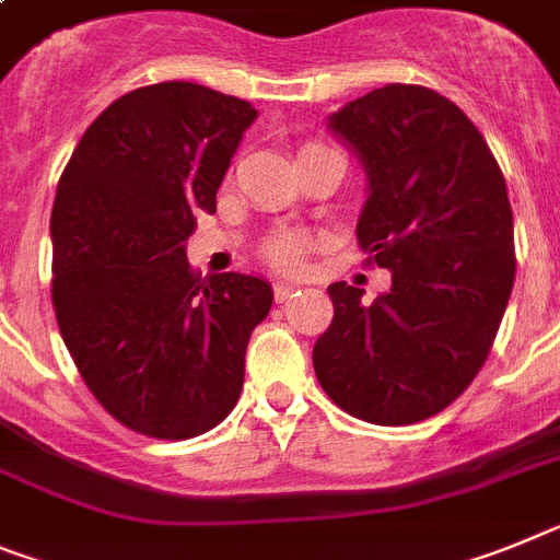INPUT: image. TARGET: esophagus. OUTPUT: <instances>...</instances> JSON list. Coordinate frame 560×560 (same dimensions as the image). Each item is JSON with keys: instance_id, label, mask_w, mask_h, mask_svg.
I'll list each match as a JSON object with an SVG mask.
<instances>
[{"instance_id": "obj_1", "label": "esophagus", "mask_w": 560, "mask_h": 560, "mask_svg": "<svg viewBox=\"0 0 560 560\" xmlns=\"http://www.w3.org/2000/svg\"><path fill=\"white\" fill-rule=\"evenodd\" d=\"M294 291H298V285H289V283H275V300L277 303H285V300L294 298Z\"/></svg>"}]
</instances>
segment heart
Returning <instances> with one entry per match:
<instances>
[{"instance_id":"1","label":"heart","mask_w":560,"mask_h":560,"mask_svg":"<svg viewBox=\"0 0 560 560\" xmlns=\"http://www.w3.org/2000/svg\"><path fill=\"white\" fill-rule=\"evenodd\" d=\"M308 252H312V237L300 232H277L262 246V257L277 271H300Z\"/></svg>"}]
</instances>
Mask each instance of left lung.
<instances>
[{
	"mask_svg": "<svg viewBox=\"0 0 560 560\" xmlns=\"http://www.w3.org/2000/svg\"><path fill=\"white\" fill-rule=\"evenodd\" d=\"M328 127L365 166L357 241L390 271V289L368 305L357 285H328L334 319L314 346V371L362 422H422L476 380L508 308V184L476 124L436 90L385 84Z\"/></svg>",
	"mask_w": 560,
	"mask_h": 560,
	"instance_id": "obj_1",
	"label": "left lung"
}]
</instances>
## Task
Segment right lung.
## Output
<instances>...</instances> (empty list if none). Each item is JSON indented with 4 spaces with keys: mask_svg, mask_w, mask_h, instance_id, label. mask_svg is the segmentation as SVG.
Instances as JSON below:
<instances>
[{
    "mask_svg": "<svg viewBox=\"0 0 560 560\" xmlns=\"http://www.w3.org/2000/svg\"><path fill=\"white\" fill-rule=\"evenodd\" d=\"M257 109L192 81L109 104L81 136L50 214L52 308L93 396L124 428L192 439L237 405L248 337L271 308L260 277L186 260Z\"/></svg>",
    "mask_w": 560,
    "mask_h": 560,
    "instance_id": "1",
    "label": "right lung"
}]
</instances>
